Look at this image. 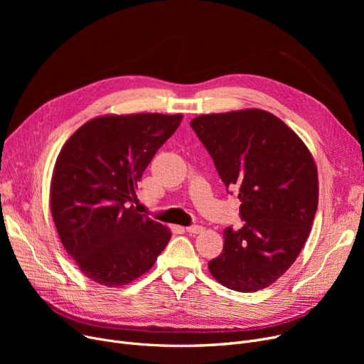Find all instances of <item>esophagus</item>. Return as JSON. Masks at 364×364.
<instances>
[{
    "label": "esophagus",
    "instance_id": "obj_1",
    "mask_svg": "<svg viewBox=\"0 0 364 364\" xmlns=\"http://www.w3.org/2000/svg\"><path fill=\"white\" fill-rule=\"evenodd\" d=\"M205 230V228L202 225H198V224H193V225H188L186 227V232L190 233V235H199Z\"/></svg>",
    "mask_w": 364,
    "mask_h": 364
}]
</instances>
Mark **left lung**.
<instances>
[{
    "instance_id": "8db88e82",
    "label": "left lung",
    "mask_w": 364,
    "mask_h": 364,
    "mask_svg": "<svg viewBox=\"0 0 364 364\" xmlns=\"http://www.w3.org/2000/svg\"><path fill=\"white\" fill-rule=\"evenodd\" d=\"M217 172L242 202L240 230L227 227L223 252L208 262L225 288L255 292L295 262L318 203L310 150L273 113L247 109L202 114L190 122Z\"/></svg>"
}]
</instances>
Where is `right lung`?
I'll return each instance as SVG.
<instances>
[{"mask_svg":"<svg viewBox=\"0 0 364 364\" xmlns=\"http://www.w3.org/2000/svg\"><path fill=\"white\" fill-rule=\"evenodd\" d=\"M183 114L137 113L84 124L57 156L50 205L68 254L91 280L122 286L151 269L169 242L132 206L136 186Z\"/></svg>","mask_w":364,"mask_h":364,"instance_id":"add662e5","label":"right lung"}]
</instances>
